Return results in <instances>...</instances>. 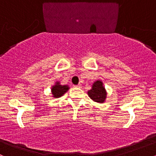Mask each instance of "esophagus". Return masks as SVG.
<instances>
[{
	"label": "esophagus",
	"instance_id": "1",
	"mask_svg": "<svg viewBox=\"0 0 156 156\" xmlns=\"http://www.w3.org/2000/svg\"><path fill=\"white\" fill-rule=\"evenodd\" d=\"M73 87L74 88H81V84H78V85H76V86H73Z\"/></svg>",
	"mask_w": 156,
	"mask_h": 156
}]
</instances>
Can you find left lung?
<instances>
[{
	"label": "left lung",
	"mask_w": 156,
	"mask_h": 156,
	"mask_svg": "<svg viewBox=\"0 0 156 156\" xmlns=\"http://www.w3.org/2000/svg\"><path fill=\"white\" fill-rule=\"evenodd\" d=\"M88 95L94 101L103 104L107 98V91L104 86L101 80L94 82L91 86V89L88 91Z\"/></svg>",
	"instance_id": "obj_1"
}]
</instances>
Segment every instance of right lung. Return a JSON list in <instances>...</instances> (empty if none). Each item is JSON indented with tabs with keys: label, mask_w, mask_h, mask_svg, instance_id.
<instances>
[{
	"label": "right lung",
	"mask_w": 156,
	"mask_h": 156,
	"mask_svg": "<svg viewBox=\"0 0 156 156\" xmlns=\"http://www.w3.org/2000/svg\"><path fill=\"white\" fill-rule=\"evenodd\" d=\"M68 90L69 86L67 85L62 86V85L60 84V82L58 81L51 88V93L52 94V97L55 98H58L64 95L65 93H66Z\"/></svg>",
	"instance_id": "right-lung-1"
}]
</instances>
